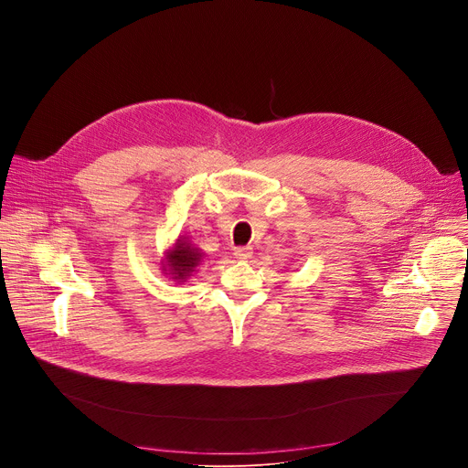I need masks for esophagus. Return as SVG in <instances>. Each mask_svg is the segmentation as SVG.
I'll use <instances>...</instances> for the list:
<instances>
[{"label": "esophagus", "mask_w": 468, "mask_h": 468, "mask_svg": "<svg viewBox=\"0 0 468 468\" xmlns=\"http://www.w3.org/2000/svg\"><path fill=\"white\" fill-rule=\"evenodd\" d=\"M251 253H253V250H251L250 246H239V248H235V257H237V259H240V261L250 259V257H251Z\"/></svg>", "instance_id": "esophagus-1"}]
</instances>
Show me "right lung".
I'll list each match as a JSON object with an SVG mask.
<instances>
[{
    "mask_svg": "<svg viewBox=\"0 0 468 468\" xmlns=\"http://www.w3.org/2000/svg\"><path fill=\"white\" fill-rule=\"evenodd\" d=\"M199 253L197 250H194L188 242L179 240L177 246L168 253V266H170V272L176 276V280H183L186 278L190 272H194V269L199 262Z\"/></svg>",
    "mask_w": 468,
    "mask_h": 468,
    "instance_id": "right-lung-1",
    "label": "right lung"
}]
</instances>
